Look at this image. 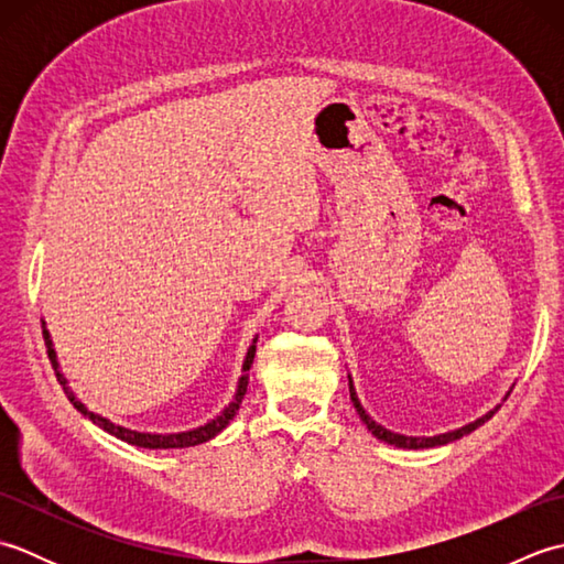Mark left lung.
Wrapping results in <instances>:
<instances>
[{"mask_svg":"<svg viewBox=\"0 0 564 564\" xmlns=\"http://www.w3.org/2000/svg\"><path fill=\"white\" fill-rule=\"evenodd\" d=\"M349 392H351V402H354V406H356V412H358V416H361V422L368 426L370 434H373V436H376L378 441H382V443H390V446H394V448H412V451H416V448H436V446H446V443H451V441H458V438L470 434V431H475L477 426H482V424L487 422V419H492L495 412L499 410V406H495V410H489V412L482 414L480 419H475V422L465 424V426H460V429L446 431V434H436V436H406V434H398V431H390V429H386L382 424H378L376 419L364 410V404H361V400H358V394H356L351 376H349ZM507 398H509V392H507Z\"/></svg>","mask_w":564,"mask_h":564,"instance_id":"1","label":"left lung"}]
</instances>
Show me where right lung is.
<instances>
[{"instance_id": "right-lung-1", "label": "right lung", "mask_w": 564, "mask_h": 564, "mask_svg": "<svg viewBox=\"0 0 564 564\" xmlns=\"http://www.w3.org/2000/svg\"><path fill=\"white\" fill-rule=\"evenodd\" d=\"M41 325H43V339H45V346H47V356H51V364H53V368H55V376H57V382L59 386H63V390H65V394H67V400L75 404V410L79 412V414H84L89 419L91 424H97L99 429H104L106 434H111V436H116V438H121V441H126V443H130V446H140V448H188V446H198V443H206V441H210V438H215L220 434V431L230 424V419L237 414V410H239V404H242V400H245V394H247V382H249V368H251V364H254V354H257V339L259 337H254L251 339V344H249V349H247V356H245V364H242V376H239V380H237V390H235V398H232V402L225 406V410L215 416V419H210V422H206L203 426H196V429H188V431H176V434H152V431H138V429H128V426H123V424H116V422H111L109 416H104V414H99V412H91L87 404H84L75 392H72V388L67 386V378H65V373H63V368H59V364H57V354H55V349H53V337H51V332L45 329V319H41Z\"/></svg>"}]
</instances>
